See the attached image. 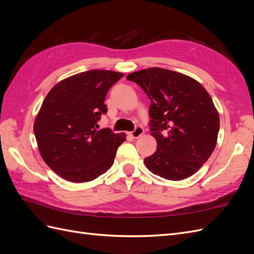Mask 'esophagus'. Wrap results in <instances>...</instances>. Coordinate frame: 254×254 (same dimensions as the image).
I'll list each match as a JSON object with an SVG mask.
<instances>
[{"mask_svg":"<svg viewBox=\"0 0 254 254\" xmlns=\"http://www.w3.org/2000/svg\"><path fill=\"white\" fill-rule=\"evenodd\" d=\"M144 133V129H143V127H141V126H137V127H135V129L133 130V131H131L130 132L129 134L131 135L132 137H134V139H136V137H139L140 135H142Z\"/></svg>","mask_w":254,"mask_h":254,"instance_id":"1","label":"esophagus"}]
</instances>
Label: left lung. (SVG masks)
Masks as SVG:
<instances>
[{"instance_id":"left-lung-1","label":"left lung","mask_w":254,"mask_h":254,"mask_svg":"<svg viewBox=\"0 0 254 254\" xmlns=\"http://www.w3.org/2000/svg\"><path fill=\"white\" fill-rule=\"evenodd\" d=\"M150 99L151 135L157 150L144 159L148 170L167 180L195 174L212 155L219 115L206 90L194 78L161 67L130 73Z\"/></svg>"}]
</instances>
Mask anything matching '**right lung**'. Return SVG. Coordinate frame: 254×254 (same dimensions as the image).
Returning <instances> with one entry per match:
<instances>
[{
  "label": "right lung",
  "instance_id": "obj_1",
  "mask_svg": "<svg viewBox=\"0 0 254 254\" xmlns=\"http://www.w3.org/2000/svg\"><path fill=\"white\" fill-rule=\"evenodd\" d=\"M124 74L91 70L59 81L45 96L34 123V133L44 162L71 182H88L114 162L125 133L98 129L107 112V92Z\"/></svg>",
  "mask_w": 254,
  "mask_h": 254
}]
</instances>
